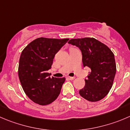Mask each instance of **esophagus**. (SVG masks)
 <instances>
[{
	"label": "esophagus",
	"instance_id": "obj_1",
	"mask_svg": "<svg viewBox=\"0 0 130 130\" xmlns=\"http://www.w3.org/2000/svg\"><path fill=\"white\" fill-rule=\"evenodd\" d=\"M67 79H69V80H74L75 79V77H70V76H68L67 77Z\"/></svg>",
	"mask_w": 130,
	"mask_h": 130
}]
</instances>
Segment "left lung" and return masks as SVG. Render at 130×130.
<instances>
[{
	"label": "left lung",
	"instance_id": "obj_1",
	"mask_svg": "<svg viewBox=\"0 0 130 130\" xmlns=\"http://www.w3.org/2000/svg\"><path fill=\"white\" fill-rule=\"evenodd\" d=\"M68 42L80 49L83 66L91 69L85 86L79 91L80 95L89 102L103 99L111 89L116 72L114 53L93 37L72 39Z\"/></svg>",
	"mask_w": 130,
	"mask_h": 130
}]
</instances>
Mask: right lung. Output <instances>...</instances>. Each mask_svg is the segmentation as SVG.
I'll return each instance as SVG.
<instances>
[{
  "label": "right lung",
  "instance_id": "right-lung-1",
  "mask_svg": "<svg viewBox=\"0 0 130 130\" xmlns=\"http://www.w3.org/2000/svg\"><path fill=\"white\" fill-rule=\"evenodd\" d=\"M69 39L40 37L31 41L21 52L18 76L21 86L29 99L41 105L55 101L60 94L65 78L50 76L55 55Z\"/></svg>",
  "mask_w": 130,
  "mask_h": 130
}]
</instances>
